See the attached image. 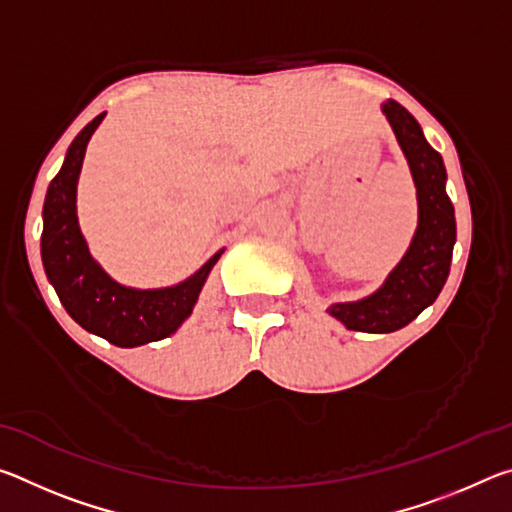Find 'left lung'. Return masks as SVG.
I'll use <instances>...</instances> for the list:
<instances>
[{"instance_id": "8db88e82", "label": "left lung", "mask_w": 512, "mask_h": 512, "mask_svg": "<svg viewBox=\"0 0 512 512\" xmlns=\"http://www.w3.org/2000/svg\"><path fill=\"white\" fill-rule=\"evenodd\" d=\"M400 142L418 192V228L391 275L368 298L334 302L327 311L354 332L388 334L402 329L433 305L443 291L456 244L454 205L447 196V171L440 153L424 140L418 121L400 103H381Z\"/></svg>"}]
</instances>
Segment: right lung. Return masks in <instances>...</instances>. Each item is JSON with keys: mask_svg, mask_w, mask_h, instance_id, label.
I'll return each instance as SVG.
<instances>
[{"mask_svg": "<svg viewBox=\"0 0 512 512\" xmlns=\"http://www.w3.org/2000/svg\"><path fill=\"white\" fill-rule=\"evenodd\" d=\"M106 117L101 112L69 144L65 162L49 183L42 207L40 253L51 287L76 323L117 348L167 339L192 316L207 275L223 250L167 289H131L112 280L90 255L76 216V185L92 133Z\"/></svg>", "mask_w": 512, "mask_h": 512, "instance_id": "obj_1", "label": "right lung"}]
</instances>
